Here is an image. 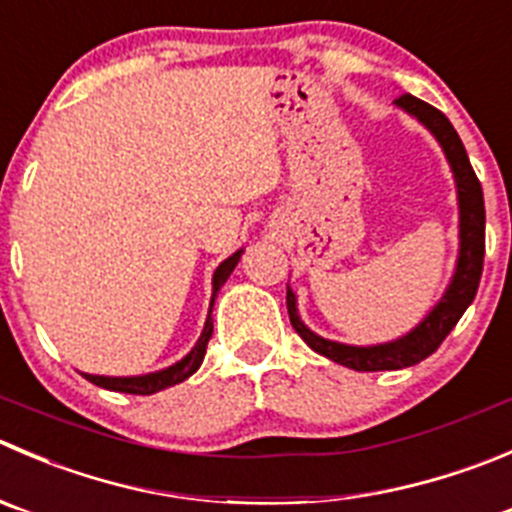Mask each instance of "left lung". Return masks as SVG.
I'll use <instances>...</instances> for the list:
<instances>
[{
	"label": "left lung",
	"mask_w": 512,
	"mask_h": 512,
	"mask_svg": "<svg viewBox=\"0 0 512 512\" xmlns=\"http://www.w3.org/2000/svg\"><path fill=\"white\" fill-rule=\"evenodd\" d=\"M400 109L413 114L420 124H425L433 132L435 140L443 147L445 157L453 170L455 187H458V207H460V252L458 265H455V275L450 280L448 290L440 297L438 305L425 315L415 330L408 335L398 337L393 342H382V345H342V342L325 340V337L315 335L305 322L297 315V297L295 292L287 287V312H290V322L295 327L297 335L307 342L315 352L325 355L327 360L340 362V365L350 367L357 372H377V370H400V367L418 365L428 355H433L440 347V342L448 337V332L458 325L463 312L468 310L470 302L475 300L478 292L480 275H483V257H485V202H483V187H480L478 177H475L473 167H470L468 152H465L463 142H460L458 132L450 124L440 109L433 104L423 102V99L413 97V94H403L395 99Z\"/></svg>",
	"instance_id": "obj_1"
}]
</instances>
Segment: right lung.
<instances>
[{
    "label": "right lung",
    "mask_w": 512,
    "mask_h": 512,
    "mask_svg": "<svg viewBox=\"0 0 512 512\" xmlns=\"http://www.w3.org/2000/svg\"><path fill=\"white\" fill-rule=\"evenodd\" d=\"M240 257H242V250H237L235 255L227 257V260L217 267L215 275H212V302H210V315H207L205 330H202L197 345L192 347V350L187 352L180 362L165 367V370L150 372V375H135V377H104V375H87V372H82V375L87 377L89 382H94V385H99V388L114 390V393H130V395L160 393V390L172 388V385H177V382L187 380L192 372H197V367L202 365V360H205L207 342H210V337H212V305H215L217 292H220V287L225 285L227 277L232 275V270L237 267Z\"/></svg>",
    "instance_id": "right-lung-1"
}]
</instances>
